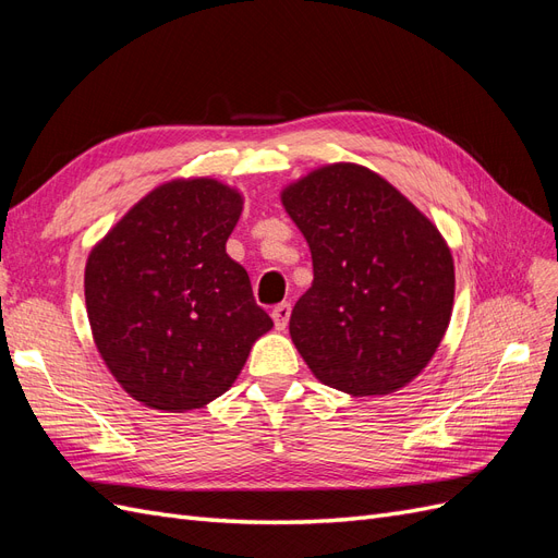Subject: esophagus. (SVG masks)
Wrapping results in <instances>:
<instances>
[{
	"label": "esophagus",
	"mask_w": 558,
	"mask_h": 558,
	"mask_svg": "<svg viewBox=\"0 0 558 558\" xmlns=\"http://www.w3.org/2000/svg\"><path fill=\"white\" fill-rule=\"evenodd\" d=\"M272 318H275L277 330H283L286 326H289V318H291V305H289V302H281V305H277L272 310Z\"/></svg>",
	"instance_id": "obj_1"
}]
</instances>
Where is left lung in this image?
I'll return each mask as SVG.
<instances>
[{"instance_id": "8db88e82", "label": "left lung", "mask_w": 558, "mask_h": 558, "mask_svg": "<svg viewBox=\"0 0 558 558\" xmlns=\"http://www.w3.org/2000/svg\"><path fill=\"white\" fill-rule=\"evenodd\" d=\"M314 281L291 314L312 375L353 398L400 391L435 356L453 310V258L430 218L356 162L320 165L281 191Z\"/></svg>"}]
</instances>
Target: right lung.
Here are the masks:
<instances>
[{
  "label": "right lung",
  "mask_w": 558,
  "mask_h": 558,
  "mask_svg": "<svg viewBox=\"0 0 558 558\" xmlns=\"http://www.w3.org/2000/svg\"><path fill=\"white\" fill-rule=\"evenodd\" d=\"M244 195L211 177L156 185L99 240L83 289L95 347L123 391L191 412L223 396L272 330L226 253Z\"/></svg>",
  "instance_id": "obj_1"
}]
</instances>
